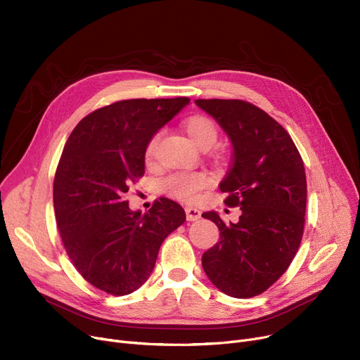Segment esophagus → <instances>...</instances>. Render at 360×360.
<instances>
[{"label": "esophagus", "instance_id": "34e87169", "mask_svg": "<svg viewBox=\"0 0 360 360\" xmlns=\"http://www.w3.org/2000/svg\"><path fill=\"white\" fill-rule=\"evenodd\" d=\"M185 213H186V219L190 221H195L201 217V212L198 209H194V207H186Z\"/></svg>", "mask_w": 360, "mask_h": 360}]
</instances>
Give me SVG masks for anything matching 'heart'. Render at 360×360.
I'll use <instances>...</instances> for the list:
<instances>
[{"label": "heart", "mask_w": 360, "mask_h": 360, "mask_svg": "<svg viewBox=\"0 0 360 360\" xmlns=\"http://www.w3.org/2000/svg\"><path fill=\"white\" fill-rule=\"evenodd\" d=\"M184 129L188 134V137H190L193 143L201 150L210 148L216 143L219 136L216 124L210 118H207L204 115H194L185 120ZM159 139H160L159 132L150 139L146 147L147 160L153 159L158 150ZM209 184H210V178L204 172H179V174L167 176L163 181L162 186L163 190L174 198L191 202L198 197V193L202 191Z\"/></svg>", "instance_id": "heart-1"}]
</instances>
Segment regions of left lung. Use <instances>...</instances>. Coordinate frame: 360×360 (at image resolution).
Masks as SVG:
<instances>
[{
    "label": "left lung",
    "mask_w": 360,
    "mask_h": 360,
    "mask_svg": "<svg viewBox=\"0 0 360 360\" xmlns=\"http://www.w3.org/2000/svg\"><path fill=\"white\" fill-rule=\"evenodd\" d=\"M232 143V166L219 188L224 202L240 207L238 223L202 213L220 231L205 251L202 269L213 285L232 297L267 290L295 258L304 235L307 176L299 151L276 120L250 102L198 99Z\"/></svg>",
    "instance_id": "1"
}]
</instances>
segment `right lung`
Instances as JSON below:
<instances>
[{
    "label": "right lung",
    "mask_w": 360,
    "mask_h": 360,
    "mask_svg": "<svg viewBox=\"0 0 360 360\" xmlns=\"http://www.w3.org/2000/svg\"><path fill=\"white\" fill-rule=\"evenodd\" d=\"M190 103L188 98L128 99L89 113L72 129L53 179L60 235L77 271L106 293L141 288L155 269L160 245L185 221L169 198L148 213L124 201L144 175L146 147Z\"/></svg>",
    "instance_id": "1"
}]
</instances>
